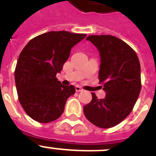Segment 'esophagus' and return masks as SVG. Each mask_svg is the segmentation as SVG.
I'll use <instances>...</instances> for the list:
<instances>
[{
	"instance_id": "obj_1",
	"label": "esophagus",
	"mask_w": 156,
	"mask_h": 156,
	"mask_svg": "<svg viewBox=\"0 0 156 156\" xmlns=\"http://www.w3.org/2000/svg\"><path fill=\"white\" fill-rule=\"evenodd\" d=\"M75 88H76V92H80V91H83V89L80 87H79V86H76Z\"/></svg>"
}]
</instances>
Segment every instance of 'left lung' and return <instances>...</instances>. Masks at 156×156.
Wrapping results in <instances>:
<instances>
[{
	"mask_svg": "<svg viewBox=\"0 0 156 156\" xmlns=\"http://www.w3.org/2000/svg\"><path fill=\"white\" fill-rule=\"evenodd\" d=\"M100 52L99 80L106 96L83 107L87 119L96 126L109 128L129 115L141 91V66L136 52L124 41L109 35H90Z\"/></svg>",
	"mask_w": 156,
	"mask_h": 156,
	"instance_id": "8db88e82",
	"label": "left lung"
}]
</instances>
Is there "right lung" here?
I'll use <instances>...</instances> for the list:
<instances>
[{
  "label": "right lung",
  "instance_id": "1",
  "mask_svg": "<svg viewBox=\"0 0 156 156\" xmlns=\"http://www.w3.org/2000/svg\"><path fill=\"white\" fill-rule=\"evenodd\" d=\"M86 34L49 31L28 42L18 57L15 79L18 100L30 118L40 123L53 121L62 115L66 103L76 90L57 80L71 48Z\"/></svg>",
  "mask_w": 156,
  "mask_h": 156
}]
</instances>
